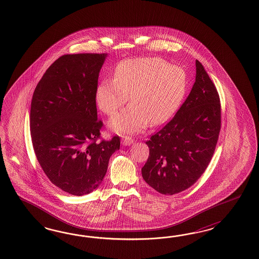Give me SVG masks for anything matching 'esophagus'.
I'll return each instance as SVG.
<instances>
[{
    "label": "esophagus",
    "mask_w": 259,
    "mask_h": 259,
    "mask_svg": "<svg viewBox=\"0 0 259 259\" xmlns=\"http://www.w3.org/2000/svg\"><path fill=\"white\" fill-rule=\"evenodd\" d=\"M121 141H122V144H123V145L129 146V145H131V144L133 143L134 139H132L131 137H127V136H126V137L122 138Z\"/></svg>",
    "instance_id": "esophagus-1"
}]
</instances>
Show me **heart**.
<instances>
[{
	"label": "heart",
	"instance_id": "obj_1",
	"mask_svg": "<svg viewBox=\"0 0 259 259\" xmlns=\"http://www.w3.org/2000/svg\"><path fill=\"white\" fill-rule=\"evenodd\" d=\"M188 89L183 68L170 65L160 58H136L122 61L115 78L102 79L96 89V101L103 113L112 116L128 99L132 103L109 121L119 134L138 133L152 124L172 118Z\"/></svg>",
	"mask_w": 259,
	"mask_h": 259
}]
</instances>
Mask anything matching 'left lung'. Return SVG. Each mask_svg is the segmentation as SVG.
<instances>
[{"mask_svg":"<svg viewBox=\"0 0 259 259\" xmlns=\"http://www.w3.org/2000/svg\"><path fill=\"white\" fill-rule=\"evenodd\" d=\"M196 67V81L186 101L146 141L149 157L141 175L162 195H175L194 185L210 163L219 140L220 96L197 60Z\"/></svg>","mask_w":259,"mask_h":259,"instance_id":"left-lung-1","label":"left lung"}]
</instances>
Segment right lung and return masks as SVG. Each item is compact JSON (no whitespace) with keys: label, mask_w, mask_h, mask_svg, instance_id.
Segmentation results:
<instances>
[{"label":"right lung","mask_w":259,"mask_h":259,"mask_svg":"<svg viewBox=\"0 0 259 259\" xmlns=\"http://www.w3.org/2000/svg\"><path fill=\"white\" fill-rule=\"evenodd\" d=\"M107 54L60 57L35 88L30 133L41 169L58 188L74 196L93 192L107 172L109 158L119 149L118 136L98 142L96 89Z\"/></svg>","instance_id":"right-lung-1"}]
</instances>
